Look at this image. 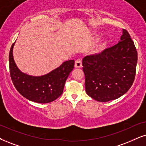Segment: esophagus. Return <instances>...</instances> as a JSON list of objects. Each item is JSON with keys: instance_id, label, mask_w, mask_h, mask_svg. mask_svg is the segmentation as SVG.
Here are the masks:
<instances>
[{"instance_id": "esophagus-1", "label": "esophagus", "mask_w": 146, "mask_h": 146, "mask_svg": "<svg viewBox=\"0 0 146 146\" xmlns=\"http://www.w3.org/2000/svg\"><path fill=\"white\" fill-rule=\"evenodd\" d=\"M82 66V58H77V59L75 60V67H77V68H79L81 67Z\"/></svg>"}]
</instances>
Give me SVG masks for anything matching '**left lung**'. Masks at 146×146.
I'll list each match as a JSON object with an SVG mask.
<instances>
[{
    "mask_svg": "<svg viewBox=\"0 0 146 146\" xmlns=\"http://www.w3.org/2000/svg\"><path fill=\"white\" fill-rule=\"evenodd\" d=\"M137 62L134 42L128 32L123 29L117 44L83 59L87 94L98 102H108L122 96L134 82Z\"/></svg>",
    "mask_w": 146,
    "mask_h": 146,
    "instance_id": "left-lung-1",
    "label": "left lung"
}]
</instances>
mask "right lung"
Here are the masks:
<instances>
[{
    "mask_svg": "<svg viewBox=\"0 0 146 146\" xmlns=\"http://www.w3.org/2000/svg\"><path fill=\"white\" fill-rule=\"evenodd\" d=\"M14 44L9 52V70L17 90L29 100L42 104L51 102L60 96L66 80L74 68V60L64 62L59 67L43 76H31L22 73L17 67L13 56Z\"/></svg>",
    "mask_w": 146,
    "mask_h": 146,
    "instance_id": "obj_1",
    "label": "right lung"
}]
</instances>
